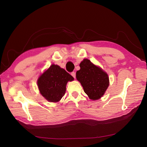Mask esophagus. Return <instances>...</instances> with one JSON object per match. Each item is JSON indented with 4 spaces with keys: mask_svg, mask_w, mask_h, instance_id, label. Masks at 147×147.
I'll use <instances>...</instances> for the list:
<instances>
[{
    "mask_svg": "<svg viewBox=\"0 0 147 147\" xmlns=\"http://www.w3.org/2000/svg\"><path fill=\"white\" fill-rule=\"evenodd\" d=\"M71 75L74 77V78H76V73L74 72V71H73V72H71Z\"/></svg>",
    "mask_w": 147,
    "mask_h": 147,
    "instance_id": "obj_1",
    "label": "esophagus"
}]
</instances>
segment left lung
Listing matches in <instances>:
<instances>
[{
    "label": "left lung",
    "instance_id": "left-lung-1",
    "mask_svg": "<svg viewBox=\"0 0 147 147\" xmlns=\"http://www.w3.org/2000/svg\"><path fill=\"white\" fill-rule=\"evenodd\" d=\"M80 67L76 78L81 82L84 91L91 99H99L109 86L108 74L88 59L84 60Z\"/></svg>",
    "mask_w": 147,
    "mask_h": 147
}]
</instances>
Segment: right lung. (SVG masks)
<instances>
[{"mask_svg": "<svg viewBox=\"0 0 147 147\" xmlns=\"http://www.w3.org/2000/svg\"><path fill=\"white\" fill-rule=\"evenodd\" d=\"M73 80L65 69L52 65L39 77L37 83L41 95L48 100L56 102L65 95L67 82Z\"/></svg>", "mask_w": 147, "mask_h": 147, "instance_id": "1", "label": "right lung"}]
</instances>
